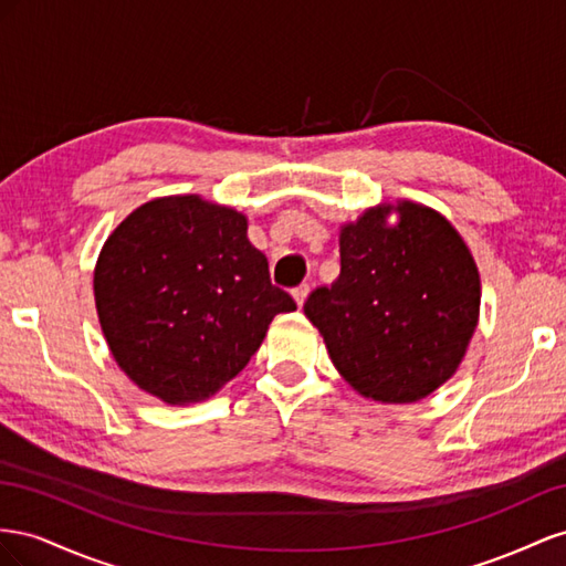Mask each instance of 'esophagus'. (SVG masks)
I'll list each match as a JSON object with an SVG mask.
<instances>
[{"label": "esophagus", "mask_w": 566, "mask_h": 566, "mask_svg": "<svg viewBox=\"0 0 566 566\" xmlns=\"http://www.w3.org/2000/svg\"><path fill=\"white\" fill-rule=\"evenodd\" d=\"M308 292H311V286L308 284H298L296 289H294V301L298 303V305H303L305 303V298H308Z\"/></svg>", "instance_id": "esophagus-1"}]
</instances>
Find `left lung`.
<instances>
[{
    "instance_id": "1",
    "label": "left lung",
    "mask_w": 566,
    "mask_h": 566,
    "mask_svg": "<svg viewBox=\"0 0 566 566\" xmlns=\"http://www.w3.org/2000/svg\"><path fill=\"white\" fill-rule=\"evenodd\" d=\"M394 210L399 222L389 226ZM338 253V280L303 305L334 367L365 398H427L455 375L476 329L481 282L470 249L433 208L398 201L344 224Z\"/></svg>"
}]
</instances>
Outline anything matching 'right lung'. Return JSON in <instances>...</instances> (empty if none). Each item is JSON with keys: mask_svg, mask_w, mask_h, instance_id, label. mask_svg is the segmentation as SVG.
Segmentation results:
<instances>
[{"mask_svg": "<svg viewBox=\"0 0 566 566\" xmlns=\"http://www.w3.org/2000/svg\"><path fill=\"white\" fill-rule=\"evenodd\" d=\"M247 216L197 193L127 216L94 268V303L118 367L168 406L211 398L261 348L272 317L296 311L270 282Z\"/></svg>", "mask_w": 566, "mask_h": 566, "instance_id": "obj_1", "label": "right lung"}]
</instances>
